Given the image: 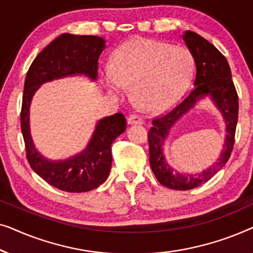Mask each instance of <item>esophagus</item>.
I'll list each match as a JSON object with an SVG mask.
<instances>
[{
  "label": "esophagus",
  "instance_id": "1",
  "mask_svg": "<svg viewBox=\"0 0 253 253\" xmlns=\"http://www.w3.org/2000/svg\"><path fill=\"white\" fill-rule=\"evenodd\" d=\"M143 119L140 116L134 115V114L127 117V124H143Z\"/></svg>",
  "mask_w": 253,
  "mask_h": 253
}]
</instances>
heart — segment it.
I'll return each mask as SVG.
<instances>
[{
	"instance_id": "1",
	"label": "heart",
	"mask_w": 253,
	"mask_h": 253,
	"mask_svg": "<svg viewBox=\"0 0 253 253\" xmlns=\"http://www.w3.org/2000/svg\"><path fill=\"white\" fill-rule=\"evenodd\" d=\"M195 74V60L188 49L153 39H133L113 57V70L102 71L110 93L121 95L131 86L138 107L158 113L175 105Z\"/></svg>"
}]
</instances>
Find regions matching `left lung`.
<instances>
[{
  "label": "left lung",
  "mask_w": 253,
  "mask_h": 253,
  "mask_svg": "<svg viewBox=\"0 0 253 253\" xmlns=\"http://www.w3.org/2000/svg\"><path fill=\"white\" fill-rule=\"evenodd\" d=\"M182 39L196 63L195 88L165 116L152 121L148 131L150 164L155 177L162 185L172 190L195 189L210 181L229 160L235 143V131L238 119V96L231 79L228 61L212 43L192 31H185ZM209 97L219 110L226 123L224 150L213 166L199 174H183L174 172L164 157L163 145L171 127L187 113L199 99Z\"/></svg>",
  "instance_id": "obj_1"
}]
</instances>
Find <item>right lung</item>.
Listing matches in <instances>:
<instances>
[{"label":"right lung","instance_id":"1","mask_svg":"<svg viewBox=\"0 0 253 253\" xmlns=\"http://www.w3.org/2000/svg\"><path fill=\"white\" fill-rule=\"evenodd\" d=\"M106 41L96 36L63 33L34 58L24 84L20 127L31 168L54 188L67 192H87L101 185L112 167V144L126 129L123 114L103 117L96 123L87 146L65 160H49L37 150L31 136L30 107L33 95L44 83L70 76L98 77V61Z\"/></svg>","mask_w":253,"mask_h":253}]
</instances>
